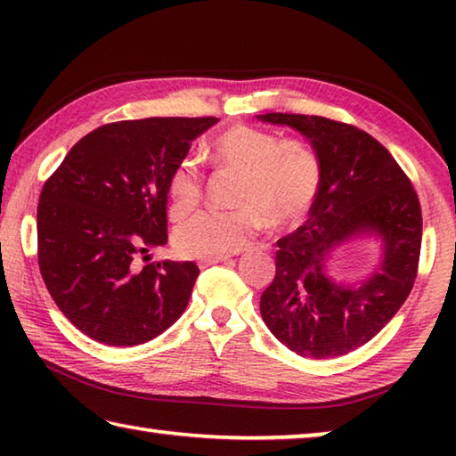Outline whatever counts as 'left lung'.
<instances>
[{
    "label": "left lung",
    "instance_id": "left-lung-1",
    "mask_svg": "<svg viewBox=\"0 0 456 456\" xmlns=\"http://www.w3.org/2000/svg\"><path fill=\"white\" fill-rule=\"evenodd\" d=\"M200 122L104 125L76 142L44 184L37 264L60 312L96 342H151L187 310L199 267L149 249L167 243V195L207 130Z\"/></svg>",
    "mask_w": 456,
    "mask_h": 456
}]
</instances>
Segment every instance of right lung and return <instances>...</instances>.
Instances as JSON below:
<instances>
[{"mask_svg": "<svg viewBox=\"0 0 456 456\" xmlns=\"http://www.w3.org/2000/svg\"><path fill=\"white\" fill-rule=\"evenodd\" d=\"M312 144L320 181L302 227L280 239L261 318L291 352L334 358L370 342L404 304L420 257L419 197L403 168L364 130L323 117L269 112ZM381 239V261L364 281L329 275L330 253L358 236Z\"/></svg>", "mask_w": 456, "mask_h": 456, "instance_id": "obj_1", "label": "right lung"}]
</instances>
